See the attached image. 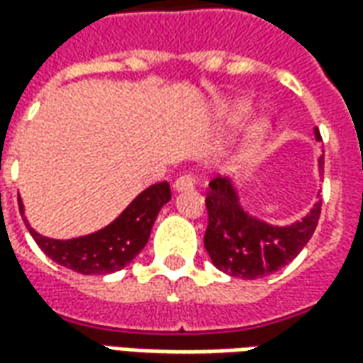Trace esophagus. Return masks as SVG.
<instances>
[{
    "label": "esophagus",
    "instance_id": "esophagus-1",
    "mask_svg": "<svg viewBox=\"0 0 363 363\" xmlns=\"http://www.w3.org/2000/svg\"><path fill=\"white\" fill-rule=\"evenodd\" d=\"M194 189V179L190 174H182L177 181L173 182L174 192H182V190H192Z\"/></svg>",
    "mask_w": 363,
    "mask_h": 363
}]
</instances>
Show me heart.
I'll list each match as a JSON object with an SVG mask.
<instances>
[{"mask_svg":"<svg viewBox=\"0 0 363 363\" xmlns=\"http://www.w3.org/2000/svg\"><path fill=\"white\" fill-rule=\"evenodd\" d=\"M249 112H251V104L245 103V101H235V103L228 104L221 114H223V118L229 120V122H237V120H243L245 116H249ZM264 135V124H255L251 130V134L247 138V142L243 143V147L239 151V159H249L252 155V151L257 150V145H259L260 138Z\"/></svg>","mask_w":363,"mask_h":363,"instance_id":"obj_1","label":"heart"}]
</instances>
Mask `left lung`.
<instances>
[{
    "label": "left lung",
    "mask_w": 363,
    "mask_h": 363,
    "mask_svg": "<svg viewBox=\"0 0 363 363\" xmlns=\"http://www.w3.org/2000/svg\"><path fill=\"white\" fill-rule=\"evenodd\" d=\"M315 140L323 142L317 128ZM323 165L325 161L320 155L319 173H323ZM206 208L208 229L204 247L212 264L221 272L243 280L264 278L296 259L311 239L320 216V200H317L299 221L272 225L245 210L237 184L223 177L210 182Z\"/></svg>",
    "instance_id": "left-lung-1"
}]
</instances>
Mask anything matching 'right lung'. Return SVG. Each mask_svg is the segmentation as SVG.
I'll use <instances>...</instances> for the list:
<instances>
[{"instance_id":"obj_1","label":"right lung","mask_w":363,"mask_h":363,"mask_svg":"<svg viewBox=\"0 0 363 363\" xmlns=\"http://www.w3.org/2000/svg\"><path fill=\"white\" fill-rule=\"evenodd\" d=\"M169 200H171L169 182L151 184L150 189L140 192L126 206V210L106 228L75 239H52L40 235L30 228V223L25 218V206L21 200L19 210L27 223L28 233L33 235L46 257H50L60 267H66L74 272L103 276V274L122 270L140 255V251L147 245L159 210Z\"/></svg>"}]
</instances>
